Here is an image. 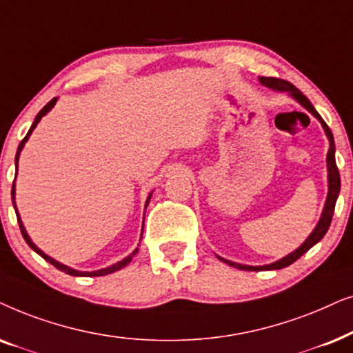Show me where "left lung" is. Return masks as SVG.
I'll use <instances>...</instances> for the list:
<instances>
[{"instance_id": "1", "label": "left lung", "mask_w": 353, "mask_h": 353, "mask_svg": "<svg viewBox=\"0 0 353 353\" xmlns=\"http://www.w3.org/2000/svg\"><path fill=\"white\" fill-rule=\"evenodd\" d=\"M258 81H260L261 85L271 88V90L288 93L289 97H292L295 101L300 103V105H302L305 110H307L308 112H312V114L319 121V124H321L324 134H326L327 140H330V150H327V157H326V166H327V196H326V203H324L321 218H319L318 224L314 225V229L312 231V234H310V236L307 237V241H305L299 248H295L292 253H289V255H285L284 258H281V260L274 261V263H270V265H263V266H248V265H241V263H236V261H229V260H225V258H223V256L216 255L221 261L225 263V265L234 266V268H237V270H243V271L281 270V268H285V266L292 265L294 261H297L299 258L303 255V253H307L313 245H316V243L324 237V234L327 232V229H330V224H331V221H332V214H334L337 196H339V192H341V176H339V169H337V164H336L334 137H332L331 129L327 128V124L323 121V117L318 114V111L314 110L313 105H312V103H310L308 98L305 97L303 93L300 92L297 87H294L290 82L283 81V79H276V77H258Z\"/></svg>"}]
</instances>
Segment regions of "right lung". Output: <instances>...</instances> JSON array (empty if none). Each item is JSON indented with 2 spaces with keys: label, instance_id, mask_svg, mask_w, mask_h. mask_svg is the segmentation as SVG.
I'll return each mask as SVG.
<instances>
[{
  "label": "right lung",
  "instance_id": "right-lung-1",
  "mask_svg": "<svg viewBox=\"0 0 353 353\" xmlns=\"http://www.w3.org/2000/svg\"><path fill=\"white\" fill-rule=\"evenodd\" d=\"M56 101H58V98H53V100H51L50 103H46V105L41 108V111L39 112V114L35 116V121H34V124L30 125V129H29V132H27V135L26 137H23V140L21 143H19V147H17V153H16V169H17V163H19V157H21V152H22V148H23V145L27 143V140H29V137L32 135V132H34V129L37 128V124H39V122L41 121V117L43 116H46L48 114V112L53 110V106L56 105ZM16 176H17V172H16ZM153 194V192H152ZM152 194L148 195V199H147V201H145V210H147V206H148V203H150V199H152ZM11 195H12V205H14V210H16V216H17V223H19V228H21V232H22V237L26 239V242H27V245H29L32 250L34 252H37L39 253V255L43 258V260H46L48 263H51V265H53L54 268H58L59 271H63V272H65V274H70V276H82V278H97V276H105V274H111V272H114V271H119V270H122V268L124 266H128L130 261H132V258L137 255V252H139V247L135 248V250L130 253L129 256H125L124 260H121V261H117V263H114V265H111V266H108V268H103V270H97V271H79V270H74V268H70V266H65V265H63V263H59L58 260H54V258H51L50 255H46V253L43 252V250H40L39 247L35 245L34 242H32V239H30V236L29 234H27V231H26V228H23V223H22V219H21V214H19V211H17V206H16V179H14V182H12V190H11ZM142 234H143V225H142ZM142 234H140V241H142Z\"/></svg>",
  "mask_w": 353,
  "mask_h": 353
}]
</instances>
